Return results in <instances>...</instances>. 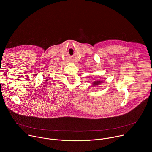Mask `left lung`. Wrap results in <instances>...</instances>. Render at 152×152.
Masks as SVG:
<instances>
[{
  "label": "left lung",
  "instance_id": "left-lung-1",
  "mask_svg": "<svg viewBox=\"0 0 152 152\" xmlns=\"http://www.w3.org/2000/svg\"><path fill=\"white\" fill-rule=\"evenodd\" d=\"M101 83V82L99 81H95L93 82V85H99Z\"/></svg>",
  "mask_w": 152,
  "mask_h": 152
}]
</instances>
